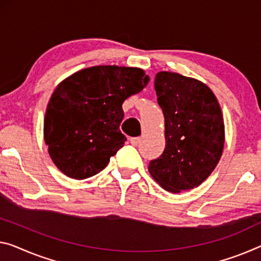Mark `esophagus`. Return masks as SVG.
<instances>
[{"label":"esophagus","mask_w":261,"mask_h":261,"mask_svg":"<svg viewBox=\"0 0 261 261\" xmlns=\"http://www.w3.org/2000/svg\"><path fill=\"white\" fill-rule=\"evenodd\" d=\"M129 141H130L132 144H133V146H138V144L140 143V141H141V139H140L139 136H138V138H130Z\"/></svg>","instance_id":"obj_1"}]
</instances>
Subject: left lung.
<instances>
[{"instance_id": "obj_1", "label": "left lung", "mask_w": 261, "mask_h": 261, "mask_svg": "<svg viewBox=\"0 0 261 261\" xmlns=\"http://www.w3.org/2000/svg\"><path fill=\"white\" fill-rule=\"evenodd\" d=\"M154 85L164 115L166 148L148 170L172 194L194 189L209 177L223 153L219 102L205 84L175 72H159Z\"/></svg>"}]
</instances>
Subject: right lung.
Returning <instances> with one entry per match:
<instances>
[{
	"instance_id": "obj_1",
	"label": "right lung",
	"mask_w": 261,
	"mask_h": 261,
	"mask_svg": "<svg viewBox=\"0 0 261 261\" xmlns=\"http://www.w3.org/2000/svg\"><path fill=\"white\" fill-rule=\"evenodd\" d=\"M149 82L142 69L99 65L58 84L44 118V141L56 167L74 179L105 169L123 146L122 103Z\"/></svg>"
}]
</instances>
